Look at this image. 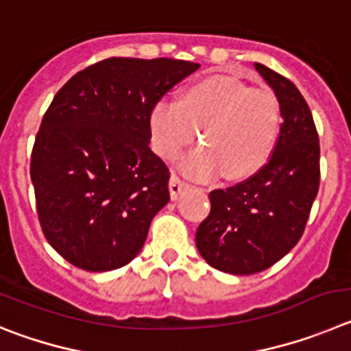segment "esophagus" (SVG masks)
Listing matches in <instances>:
<instances>
[{"mask_svg":"<svg viewBox=\"0 0 351 351\" xmlns=\"http://www.w3.org/2000/svg\"><path fill=\"white\" fill-rule=\"evenodd\" d=\"M187 187H189L187 183L182 182L178 176H171V178H169V194H171L173 201H176V199L180 197V194H182Z\"/></svg>","mask_w":351,"mask_h":351,"instance_id":"esophagus-1","label":"esophagus"}]
</instances>
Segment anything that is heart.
<instances>
[{
    "label": "heart",
    "mask_w": 351,
    "mask_h": 351,
    "mask_svg": "<svg viewBox=\"0 0 351 351\" xmlns=\"http://www.w3.org/2000/svg\"><path fill=\"white\" fill-rule=\"evenodd\" d=\"M199 129L204 147L180 159L183 175L210 180L220 173L229 180L255 175L273 156L282 110L273 93L248 89L243 82L211 75L189 84L178 103L159 99L148 113L152 147L162 159H175Z\"/></svg>",
    "instance_id": "heart-1"
}]
</instances>
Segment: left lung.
<instances>
[{"instance_id": "left-lung-1", "label": "left lung", "mask_w": 351, "mask_h": 351, "mask_svg": "<svg viewBox=\"0 0 351 351\" xmlns=\"http://www.w3.org/2000/svg\"><path fill=\"white\" fill-rule=\"evenodd\" d=\"M254 66L280 103V140L261 171L210 192V215L195 232L201 257L230 274L261 273L298 245L320 183V143L308 103L289 78Z\"/></svg>"}]
</instances>
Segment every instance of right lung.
I'll return each mask as SVG.
<instances>
[{
    "instance_id": "obj_1",
    "label": "right lung",
    "mask_w": 351,
    "mask_h": 351,
    "mask_svg": "<svg viewBox=\"0 0 351 351\" xmlns=\"http://www.w3.org/2000/svg\"><path fill=\"white\" fill-rule=\"evenodd\" d=\"M197 68L110 58L53 96L34 140L31 182L47 241L73 266L101 273L140 254L169 201L168 168L148 147V113Z\"/></svg>"
}]
</instances>
